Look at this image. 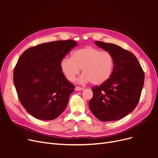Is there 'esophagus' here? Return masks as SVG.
<instances>
[{
    "instance_id": "esophagus-1",
    "label": "esophagus",
    "mask_w": 158,
    "mask_h": 158,
    "mask_svg": "<svg viewBox=\"0 0 158 158\" xmlns=\"http://www.w3.org/2000/svg\"><path fill=\"white\" fill-rule=\"evenodd\" d=\"M75 90L76 91H82V90H84V88H81V87H76Z\"/></svg>"
}]
</instances>
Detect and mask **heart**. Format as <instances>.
<instances>
[{
  "instance_id": "b5f03b06",
  "label": "heart",
  "mask_w": 158,
  "mask_h": 158,
  "mask_svg": "<svg viewBox=\"0 0 158 158\" xmlns=\"http://www.w3.org/2000/svg\"><path fill=\"white\" fill-rule=\"evenodd\" d=\"M114 65V58L109 52L87 46L74 51L71 58L62 59L60 68L70 82H73L82 69L83 74L78 78V84L91 82L94 85H101L111 76Z\"/></svg>"
}]
</instances>
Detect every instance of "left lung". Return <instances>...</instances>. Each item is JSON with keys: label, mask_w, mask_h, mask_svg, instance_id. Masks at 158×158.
I'll return each mask as SVG.
<instances>
[{"label": "left lung", "mask_w": 158, "mask_h": 158, "mask_svg": "<svg viewBox=\"0 0 158 158\" xmlns=\"http://www.w3.org/2000/svg\"><path fill=\"white\" fill-rule=\"evenodd\" d=\"M95 44L113 55L114 65L107 82L92 88L94 95L89 108L100 121H117L136 107L144 85V71L130 51L102 41H96Z\"/></svg>", "instance_id": "8db88e82"}]
</instances>
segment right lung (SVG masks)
I'll list each match as a JSON object with an SVG mask.
<instances>
[{
	"instance_id": "right-lung-1",
	"label": "right lung",
	"mask_w": 158,
	"mask_h": 158,
	"mask_svg": "<svg viewBox=\"0 0 158 158\" xmlns=\"http://www.w3.org/2000/svg\"><path fill=\"white\" fill-rule=\"evenodd\" d=\"M78 43L56 41L27 49L14 70V84L23 107L31 116L51 121L66 109L74 86L65 78L60 63Z\"/></svg>"
}]
</instances>
